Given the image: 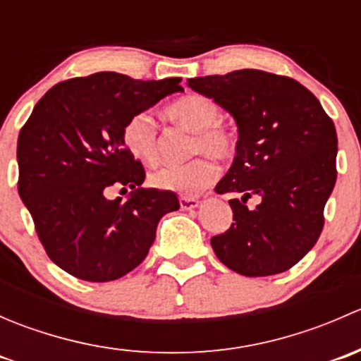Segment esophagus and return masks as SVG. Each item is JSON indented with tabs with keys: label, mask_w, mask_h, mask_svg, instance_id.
Wrapping results in <instances>:
<instances>
[{
	"label": "esophagus",
	"mask_w": 361,
	"mask_h": 361,
	"mask_svg": "<svg viewBox=\"0 0 361 361\" xmlns=\"http://www.w3.org/2000/svg\"><path fill=\"white\" fill-rule=\"evenodd\" d=\"M180 206L183 211H190L199 206V201L195 197H180Z\"/></svg>",
	"instance_id": "obj_1"
}]
</instances>
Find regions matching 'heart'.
I'll return each mask as SVG.
<instances>
[{"label":"heart","instance_id":"1","mask_svg":"<svg viewBox=\"0 0 361 361\" xmlns=\"http://www.w3.org/2000/svg\"><path fill=\"white\" fill-rule=\"evenodd\" d=\"M169 118L195 130L190 154L199 155L185 164H167L152 171L150 183L159 190L174 192L181 197H192L214 183L218 167L213 160H231L238 150V137L221 123L224 110L220 104L204 94H185L166 108ZM123 147L130 155L145 162L159 157V126L150 111L134 113L122 129Z\"/></svg>","mask_w":361,"mask_h":361}]
</instances>
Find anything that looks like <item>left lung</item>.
I'll use <instances>...</instances> for the list:
<instances>
[{
    "label": "left lung",
    "mask_w": 361,
    "mask_h": 361,
    "mask_svg": "<svg viewBox=\"0 0 361 361\" xmlns=\"http://www.w3.org/2000/svg\"><path fill=\"white\" fill-rule=\"evenodd\" d=\"M234 115V164L214 192L241 194L228 204L234 224L211 238L214 255L250 278L292 269L316 245L337 180V133L314 94L290 76L260 69L188 80ZM261 202L248 210L245 202Z\"/></svg>",
    "instance_id": "left-lung-1"
}]
</instances>
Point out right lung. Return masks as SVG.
I'll return each mask as SVG.
<instances>
[{
    "label": "right lung",
    "mask_w": 361,
    "mask_h": 361,
    "mask_svg": "<svg viewBox=\"0 0 361 361\" xmlns=\"http://www.w3.org/2000/svg\"><path fill=\"white\" fill-rule=\"evenodd\" d=\"M180 78L134 80L103 71L56 83L17 141L19 195L54 264L78 279H118L147 258L160 218L180 207L173 192L143 188V164L122 141L123 123L167 94ZM129 186L123 203L104 192Z\"/></svg>",
    "instance_id": "1"
}]
</instances>
